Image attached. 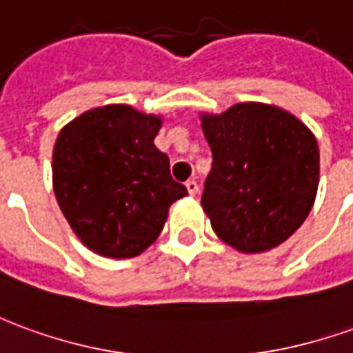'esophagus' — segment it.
Here are the masks:
<instances>
[{
    "label": "esophagus",
    "instance_id": "obj_1",
    "mask_svg": "<svg viewBox=\"0 0 353 353\" xmlns=\"http://www.w3.org/2000/svg\"><path fill=\"white\" fill-rule=\"evenodd\" d=\"M185 187H187V193L191 194V196H194V194L199 193V185H196V181H193V179H189V181L185 183Z\"/></svg>",
    "mask_w": 353,
    "mask_h": 353
}]
</instances>
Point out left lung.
Listing matches in <instances>:
<instances>
[{"mask_svg":"<svg viewBox=\"0 0 353 353\" xmlns=\"http://www.w3.org/2000/svg\"><path fill=\"white\" fill-rule=\"evenodd\" d=\"M212 170L202 208L216 235L239 252L285 243L307 218L319 183V147L296 117L273 105L239 103L202 114Z\"/></svg>","mask_w":353,"mask_h":353,"instance_id":"left-lung-1","label":"left lung"}]
</instances>
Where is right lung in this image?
Instances as JSON below:
<instances>
[{
  "label": "right lung",
  "instance_id": "1",
  "mask_svg": "<svg viewBox=\"0 0 353 353\" xmlns=\"http://www.w3.org/2000/svg\"><path fill=\"white\" fill-rule=\"evenodd\" d=\"M162 118L128 105L91 108L61 130L53 191L66 221L93 252L134 258L157 241L170 206L187 194L154 147Z\"/></svg>",
  "mask_w": 353,
  "mask_h": 353
}]
</instances>
